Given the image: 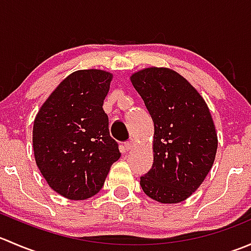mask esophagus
Masks as SVG:
<instances>
[{
    "instance_id": "esophagus-1",
    "label": "esophagus",
    "mask_w": 251,
    "mask_h": 251,
    "mask_svg": "<svg viewBox=\"0 0 251 251\" xmlns=\"http://www.w3.org/2000/svg\"><path fill=\"white\" fill-rule=\"evenodd\" d=\"M124 147H125L126 151H132L133 147H135V143H133V141H128V142H126L125 146Z\"/></svg>"
}]
</instances>
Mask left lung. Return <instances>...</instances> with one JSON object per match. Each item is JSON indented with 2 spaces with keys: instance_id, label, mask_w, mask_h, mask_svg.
Wrapping results in <instances>:
<instances>
[{
  "instance_id": "1",
  "label": "left lung",
  "mask_w": 251,
  "mask_h": 251,
  "mask_svg": "<svg viewBox=\"0 0 251 251\" xmlns=\"http://www.w3.org/2000/svg\"><path fill=\"white\" fill-rule=\"evenodd\" d=\"M130 78L154 123V163L141 177L142 189L159 203L186 201L203 183L216 156L209 108L186 78L168 68H146Z\"/></svg>"
}]
</instances>
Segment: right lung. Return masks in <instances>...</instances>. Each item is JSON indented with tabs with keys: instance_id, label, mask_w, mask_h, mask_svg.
Listing matches in <instances>:
<instances>
[{
	"instance_id": "1",
	"label": "right lung",
	"mask_w": 251,
	"mask_h": 251,
	"mask_svg": "<svg viewBox=\"0 0 251 251\" xmlns=\"http://www.w3.org/2000/svg\"><path fill=\"white\" fill-rule=\"evenodd\" d=\"M111 78L113 74L104 70L74 72L50 93L35 118L37 168L53 191L72 201L97 194L121 155L103 110Z\"/></svg>"
}]
</instances>
